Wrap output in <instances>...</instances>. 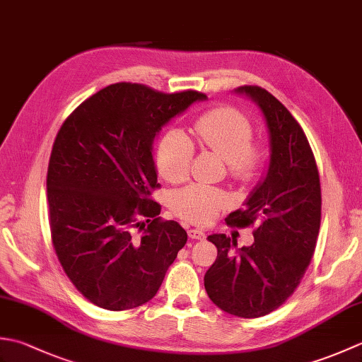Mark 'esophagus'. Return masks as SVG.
Listing matches in <instances>:
<instances>
[{
  "instance_id": "1",
  "label": "esophagus",
  "mask_w": 362,
  "mask_h": 362,
  "mask_svg": "<svg viewBox=\"0 0 362 362\" xmlns=\"http://www.w3.org/2000/svg\"><path fill=\"white\" fill-rule=\"evenodd\" d=\"M188 236L191 240H204L205 238V232L201 228H189L188 230Z\"/></svg>"
}]
</instances>
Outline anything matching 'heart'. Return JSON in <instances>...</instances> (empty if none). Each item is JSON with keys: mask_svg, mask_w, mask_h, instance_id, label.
Listing matches in <instances>:
<instances>
[{"mask_svg": "<svg viewBox=\"0 0 362 362\" xmlns=\"http://www.w3.org/2000/svg\"><path fill=\"white\" fill-rule=\"evenodd\" d=\"M194 134L204 148L226 160L227 173L235 182L250 185L264 166V149L252 141L250 121L232 107H218L201 115L194 122ZM194 143L180 129H171L157 146V169L165 180L180 183L189 175L194 158ZM232 205L224 189L204 183L177 189L171 209L177 216L193 224H210L221 211Z\"/></svg>", "mask_w": 362, "mask_h": 362, "instance_id": "obj_1", "label": "heart"}]
</instances>
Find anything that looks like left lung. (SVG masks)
Wrapping results in <instances>:
<instances>
[{
    "label": "left lung",
    "instance_id": "1",
    "mask_svg": "<svg viewBox=\"0 0 362 362\" xmlns=\"http://www.w3.org/2000/svg\"><path fill=\"white\" fill-rule=\"evenodd\" d=\"M255 101L271 135L264 180L230 227H253L255 243L235 252L226 235H210L218 257L204 276L211 302L232 316L255 319L275 311L294 294L316 249L322 194L316 158L303 129L279 99L258 86L236 90Z\"/></svg>",
    "mask_w": 362,
    "mask_h": 362
}]
</instances>
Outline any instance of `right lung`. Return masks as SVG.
<instances>
[{
	"label": "right lung",
	"instance_id": "add662e5",
	"mask_svg": "<svg viewBox=\"0 0 362 362\" xmlns=\"http://www.w3.org/2000/svg\"><path fill=\"white\" fill-rule=\"evenodd\" d=\"M206 95L163 93L118 82L86 99L52 144L46 189L49 230L68 279L99 308H138L157 294L187 244L179 222L158 218L152 141L161 126Z\"/></svg>",
	"mask_w": 362,
	"mask_h": 362
}]
</instances>
